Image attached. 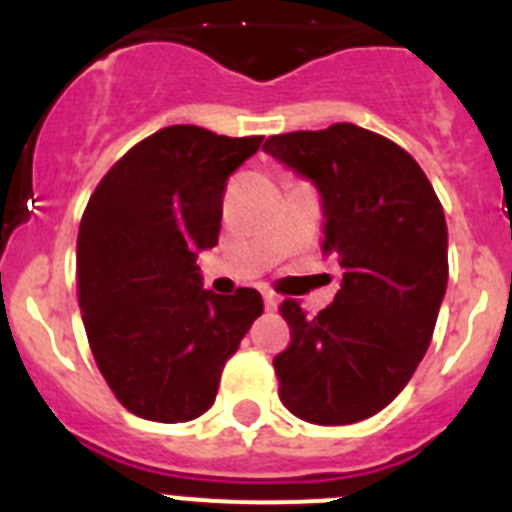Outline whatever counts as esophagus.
Masks as SVG:
<instances>
[{"instance_id": "esophagus-1", "label": "esophagus", "mask_w": 512, "mask_h": 512, "mask_svg": "<svg viewBox=\"0 0 512 512\" xmlns=\"http://www.w3.org/2000/svg\"><path fill=\"white\" fill-rule=\"evenodd\" d=\"M264 305L266 310H277L279 307V297L271 292V289H264Z\"/></svg>"}]
</instances>
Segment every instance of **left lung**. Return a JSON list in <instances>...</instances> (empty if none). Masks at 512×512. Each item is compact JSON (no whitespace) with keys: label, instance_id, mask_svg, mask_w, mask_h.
Returning a JSON list of instances; mask_svg holds the SVG:
<instances>
[{"label":"left lung","instance_id":"left-lung-1","mask_svg":"<svg viewBox=\"0 0 512 512\" xmlns=\"http://www.w3.org/2000/svg\"><path fill=\"white\" fill-rule=\"evenodd\" d=\"M264 151L315 184L323 253L343 269L318 315L282 302L292 341L274 359L279 400L307 423H359L400 395L431 346L449 282L443 207L405 148L351 122L271 135Z\"/></svg>","mask_w":512,"mask_h":512}]
</instances>
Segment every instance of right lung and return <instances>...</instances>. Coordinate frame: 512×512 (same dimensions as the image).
Segmentation results:
<instances>
[{
    "mask_svg": "<svg viewBox=\"0 0 512 512\" xmlns=\"http://www.w3.org/2000/svg\"><path fill=\"white\" fill-rule=\"evenodd\" d=\"M261 135L171 125L104 174L76 238L79 307L104 382L133 415L200 418L253 320L256 289H202L197 253L217 243L228 176Z\"/></svg>",
    "mask_w": 512,
    "mask_h": 512,
    "instance_id": "obj_1",
    "label": "right lung"
}]
</instances>
